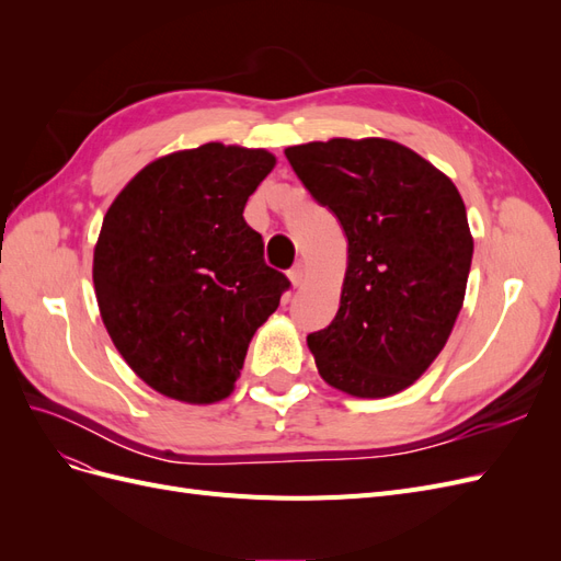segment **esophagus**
I'll return each instance as SVG.
<instances>
[{"label":"esophagus","instance_id":"34e87169","mask_svg":"<svg viewBox=\"0 0 561 561\" xmlns=\"http://www.w3.org/2000/svg\"><path fill=\"white\" fill-rule=\"evenodd\" d=\"M287 276H290V280H293V285H295V287H301L304 276H307V268H304V264L299 262V264H297V266H295Z\"/></svg>","mask_w":561,"mask_h":561}]
</instances>
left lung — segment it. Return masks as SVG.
I'll return each instance as SVG.
<instances>
[{
  "instance_id": "obj_1",
  "label": "left lung",
  "mask_w": 561,
  "mask_h": 561,
  "mask_svg": "<svg viewBox=\"0 0 561 561\" xmlns=\"http://www.w3.org/2000/svg\"><path fill=\"white\" fill-rule=\"evenodd\" d=\"M285 157L348 241L339 311L307 339L320 377L353 398L396 396L433 365L463 307V198L431 161L386 138L295 145Z\"/></svg>"
}]
</instances>
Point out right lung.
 Wrapping results in <instances>:
<instances>
[{"instance_id":"obj_1","label":"right lung","mask_w":561,"mask_h":561,"mask_svg":"<svg viewBox=\"0 0 561 561\" xmlns=\"http://www.w3.org/2000/svg\"><path fill=\"white\" fill-rule=\"evenodd\" d=\"M274 165L266 149H180L147 163L103 219L93 250L100 318L128 367L165 398H229L252 334L290 285L243 219Z\"/></svg>"}]
</instances>
